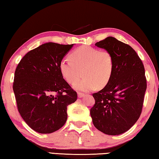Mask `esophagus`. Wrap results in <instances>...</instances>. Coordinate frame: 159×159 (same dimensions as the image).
I'll return each mask as SVG.
<instances>
[{"instance_id": "1", "label": "esophagus", "mask_w": 159, "mask_h": 159, "mask_svg": "<svg viewBox=\"0 0 159 159\" xmlns=\"http://www.w3.org/2000/svg\"><path fill=\"white\" fill-rule=\"evenodd\" d=\"M85 96V94L84 93H78V97H79V98H83V97Z\"/></svg>"}]
</instances>
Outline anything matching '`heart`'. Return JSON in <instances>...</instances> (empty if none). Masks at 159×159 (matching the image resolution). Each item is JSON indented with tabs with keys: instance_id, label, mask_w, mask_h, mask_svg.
I'll use <instances>...</instances> for the list:
<instances>
[{
	"instance_id": "obj_1",
	"label": "heart",
	"mask_w": 159,
	"mask_h": 159,
	"mask_svg": "<svg viewBox=\"0 0 159 159\" xmlns=\"http://www.w3.org/2000/svg\"><path fill=\"white\" fill-rule=\"evenodd\" d=\"M69 58L62 59L59 68L61 76L70 84H74L80 79L82 71L84 78L74 84L76 90L86 92L97 86L104 87L111 79L114 61L109 51L82 45L72 51Z\"/></svg>"
}]
</instances>
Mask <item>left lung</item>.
<instances>
[{
  "label": "left lung",
  "instance_id": "left-lung-1",
  "mask_svg": "<svg viewBox=\"0 0 159 159\" xmlns=\"http://www.w3.org/2000/svg\"><path fill=\"white\" fill-rule=\"evenodd\" d=\"M95 45L111 52L114 69L105 87L93 95L95 104L90 116L98 130L118 135L128 131L140 116L147 89L144 67L130 45L114 37H107Z\"/></svg>",
  "mask_w": 159,
  "mask_h": 159
}]
</instances>
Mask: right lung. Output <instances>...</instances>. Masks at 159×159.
I'll return each mask as SVG.
<instances>
[{
  "label": "right lung",
  "instance_id": "right-lung-1",
  "mask_svg": "<svg viewBox=\"0 0 159 159\" xmlns=\"http://www.w3.org/2000/svg\"><path fill=\"white\" fill-rule=\"evenodd\" d=\"M73 45L46 43L26 53L16 68L13 91L18 111L26 124L39 133H52L62 127L67 106L77 99L76 92L59 68Z\"/></svg>",
  "mask_w": 159,
  "mask_h": 159
}]
</instances>
